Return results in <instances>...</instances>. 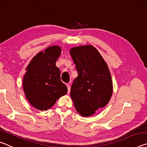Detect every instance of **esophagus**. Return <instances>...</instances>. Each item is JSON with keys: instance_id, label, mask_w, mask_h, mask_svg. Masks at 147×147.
I'll return each mask as SVG.
<instances>
[{"instance_id": "34e87169", "label": "esophagus", "mask_w": 147, "mask_h": 147, "mask_svg": "<svg viewBox=\"0 0 147 147\" xmlns=\"http://www.w3.org/2000/svg\"><path fill=\"white\" fill-rule=\"evenodd\" d=\"M67 89H68V93L70 92V90H71V84L68 83L67 84Z\"/></svg>"}]
</instances>
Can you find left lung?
I'll list each match as a JSON object with an SVG mask.
<instances>
[{"mask_svg": "<svg viewBox=\"0 0 147 147\" xmlns=\"http://www.w3.org/2000/svg\"><path fill=\"white\" fill-rule=\"evenodd\" d=\"M70 54L78 72L72 84L71 96L76 111L82 116L89 117L110 100L113 93L110 72L93 46L73 47Z\"/></svg>", "mask_w": 147, "mask_h": 147, "instance_id": "1", "label": "left lung"}]
</instances>
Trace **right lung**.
Wrapping results in <instances>:
<instances>
[{
	"label": "right lung",
	"mask_w": 147,
	"mask_h": 147,
	"mask_svg": "<svg viewBox=\"0 0 147 147\" xmlns=\"http://www.w3.org/2000/svg\"><path fill=\"white\" fill-rule=\"evenodd\" d=\"M61 54L59 46H51L35 56L26 67L23 89L27 100L35 108L45 111L67 93L56 61Z\"/></svg>",
	"instance_id": "add662e5"
}]
</instances>
